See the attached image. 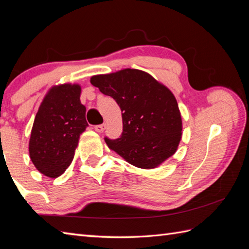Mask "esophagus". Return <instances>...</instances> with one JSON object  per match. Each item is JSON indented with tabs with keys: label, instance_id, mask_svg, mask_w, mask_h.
Here are the masks:
<instances>
[{
	"label": "esophagus",
	"instance_id": "1",
	"mask_svg": "<svg viewBox=\"0 0 249 249\" xmlns=\"http://www.w3.org/2000/svg\"><path fill=\"white\" fill-rule=\"evenodd\" d=\"M95 131H97V133H103V131L106 129V124H100V125H96L94 127Z\"/></svg>",
	"mask_w": 249,
	"mask_h": 249
}]
</instances>
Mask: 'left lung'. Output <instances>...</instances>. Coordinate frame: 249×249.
I'll return each instance as SVG.
<instances>
[{
    "label": "left lung",
    "mask_w": 249,
    "mask_h": 249,
    "mask_svg": "<svg viewBox=\"0 0 249 249\" xmlns=\"http://www.w3.org/2000/svg\"><path fill=\"white\" fill-rule=\"evenodd\" d=\"M89 81L121 108L122 136L105 139L116 154L135 167L154 169L177 152L182 139V116L165 84L131 68L95 75Z\"/></svg>",
    "instance_id": "obj_1"
}]
</instances>
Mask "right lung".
I'll return each mask as SVG.
<instances>
[{"instance_id": "obj_1", "label": "right lung", "mask_w": 249, "mask_h": 249, "mask_svg": "<svg viewBox=\"0 0 249 249\" xmlns=\"http://www.w3.org/2000/svg\"><path fill=\"white\" fill-rule=\"evenodd\" d=\"M80 95L78 83L53 86L35 115L29 154L35 168L46 177L55 178L65 172L72 161L80 135L88 127Z\"/></svg>"}]
</instances>
